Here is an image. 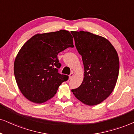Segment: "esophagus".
<instances>
[{"label": "esophagus", "mask_w": 134, "mask_h": 134, "mask_svg": "<svg viewBox=\"0 0 134 134\" xmlns=\"http://www.w3.org/2000/svg\"><path fill=\"white\" fill-rule=\"evenodd\" d=\"M73 76H74L73 72H71V73L70 75V76H69V78H70V80H71L72 77H73Z\"/></svg>", "instance_id": "obj_1"}]
</instances>
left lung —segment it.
<instances>
[{
  "label": "left lung",
  "instance_id": "left-lung-1",
  "mask_svg": "<svg viewBox=\"0 0 134 134\" xmlns=\"http://www.w3.org/2000/svg\"><path fill=\"white\" fill-rule=\"evenodd\" d=\"M71 33L85 68L81 85L71 91L85 104H99L109 96L116 85L119 71L118 53L104 37L84 31Z\"/></svg>",
  "mask_w": 134,
  "mask_h": 134
}]
</instances>
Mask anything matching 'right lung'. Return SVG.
Here are the masks:
<instances>
[{"label":"right lung","mask_w":134,"mask_h":134,"mask_svg":"<svg viewBox=\"0 0 134 134\" xmlns=\"http://www.w3.org/2000/svg\"><path fill=\"white\" fill-rule=\"evenodd\" d=\"M73 48L68 31L38 34L25 43L15 59L14 75L18 87L28 100L40 104L52 98L68 76L61 75L58 54Z\"/></svg>","instance_id":"1"}]
</instances>
